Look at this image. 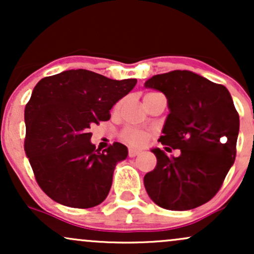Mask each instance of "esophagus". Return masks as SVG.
<instances>
[{
  "label": "esophagus",
  "instance_id": "obj_1",
  "mask_svg": "<svg viewBox=\"0 0 254 254\" xmlns=\"http://www.w3.org/2000/svg\"><path fill=\"white\" fill-rule=\"evenodd\" d=\"M139 154V150L135 149V148H129V156L130 157H135Z\"/></svg>",
  "mask_w": 254,
  "mask_h": 254
}]
</instances>
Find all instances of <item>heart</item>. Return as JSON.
I'll return each instance as SVG.
<instances>
[{
  "mask_svg": "<svg viewBox=\"0 0 254 254\" xmlns=\"http://www.w3.org/2000/svg\"><path fill=\"white\" fill-rule=\"evenodd\" d=\"M149 94H153V93H149ZM122 138H123L125 142H127V143L132 145H143L148 139V133L142 130L127 127V129H124L122 131Z\"/></svg>",
  "mask_w": 254,
  "mask_h": 254,
  "instance_id": "b5f03b06",
  "label": "heart"
}]
</instances>
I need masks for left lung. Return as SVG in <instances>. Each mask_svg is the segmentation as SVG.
Segmentation results:
<instances>
[{
	"instance_id": "1",
	"label": "left lung",
	"mask_w": 254,
	"mask_h": 254,
	"mask_svg": "<svg viewBox=\"0 0 254 254\" xmlns=\"http://www.w3.org/2000/svg\"><path fill=\"white\" fill-rule=\"evenodd\" d=\"M144 86L168 101L159 142L182 153L170 157L151 149L157 162L144 176L147 193L167 210L197 208L217 193L234 164L240 122L232 97L222 84L189 70L155 75Z\"/></svg>"
}]
</instances>
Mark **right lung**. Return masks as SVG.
I'll return each mask as SVG.
<instances>
[{
	"mask_svg": "<svg viewBox=\"0 0 254 254\" xmlns=\"http://www.w3.org/2000/svg\"><path fill=\"white\" fill-rule=\"evenodd\" d=\"M137 83L77 69L44 77L25 107V153L40 189L70 208L99 205L109 194L117 162L127 148L115 142L100 151L90 143L92 125Z\"/></svg>",
	"mask_w": 254,
	"mask_h": 254,
	"instance_id": "add662e5",
	"label": "right lung"
}]
</instances>
